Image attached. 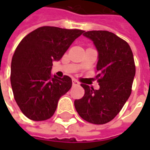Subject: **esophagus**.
I'll list each match as a JSON object with an SVG mask.
<instances>
[{
  "label": "esophagus",
  "mask_w": 150,
  "mask_h": 150,
  "mask_svg": "<svg viewBox=\"0 0 150 150\" xmlns=\"http://www.w3.org/2000/svg\"><path fill=\"white\" fill-rule=\"evenodd\" d=\"M72 83H73V85H78V84H79V81H77L76 80L74 79V80L72 81Z\"/></svg>",
  "instance_id": "obj_1"
}]
</instances>
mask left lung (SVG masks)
Masks as SVG:
<instances>
[{
    "label": "left lung",
    "mask_w": 150,
    "mask_h": 150,
    "mask_svg": "<svg viewBox=\"0 0 150 150\" xmlns=\"http://www.w3.org/2000/svg\"><path fill=\"white\" fill-rule=\"evenodd\" d=\"M83 35L90 39L98 53L96 69L99 89L85 84V94L75 100L79 115L94 124H104L113 120L128 101L135 75L133 53L129 45L115 34L88 31Z\"/></svg>",
    "instance_id": "left-lung-1"
}]
</instances>
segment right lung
Segmentation results:
<instances>
[{
	"mask_svg": "<svg viewBox=\"0 0 150 150\" xmlns=\"http://www.w3.org/2000/svg\"><path fill=\"white\" fill-rule=\"evenodd\" d=\"M84 31L41 27L26 35L16 47L10 81L15 102L30 120L45 121L56 110L59 99L72 86L69 76L51 75L53 62L60 61Z\"/></svg>",
	"mask_w": 150,
	"mask_h": 150,
	"instance_id": "add662e5",
	"label": "right lung"
}]
</instances>
